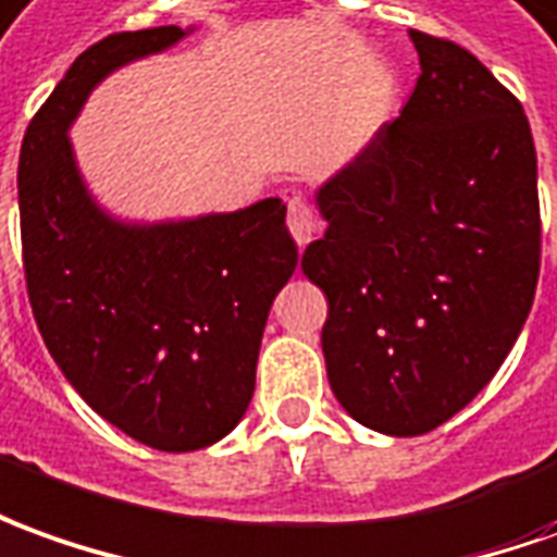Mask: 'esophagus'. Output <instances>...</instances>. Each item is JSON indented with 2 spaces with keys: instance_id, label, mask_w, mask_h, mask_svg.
Listing matches in <instances>:
<instances>
[{
  "instance_id": "1",
  "label": "esophagus",
  "mask_w": 557,
  "mask_h": 557,
  "mask_svg": "<svg viewBox=\"0 0 557 557\" xmlns=\"http://www.w3.org/2000/svg\"><path fill=\"white\" fill-rule=\"evenodd\" d=\"M287 230L297 245H309L318 233V218L312 212V202L306 197L287 199Z\"/></svg>"
}]
</instances>
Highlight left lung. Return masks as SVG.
<instances>
[{
    "label": "left lung",
    "instance_id": "1",
    "mask_svg": "<svg viewBox=\"0 0 557 557\" xmlns=\"http://www.w3.org/2000/svg\"><path fill=\"white\" fill-rule=\"evenodd\" d=\"M421 75L400 117L318 190L302 272L327 297L321 348L348 416L418 436L500 370L540 275L528 114L470 51L409 29Z\"/></svg>",
    "mask_w": 557,
    "mask_h": 557
}]
</instances>
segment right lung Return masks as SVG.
Returning <instances> with one entry per match:
<instances>
[{"instance_id": "right-lung-1", "label": "right lung", "mask_w": 557, "mask_h": 557, "mask_svg": "<svg viewBox=\"0 0 557 557\" xmlns=\"http://www.w3.org/2000/svg\"><path fill=\"white\" fill-rule=\"evenodd\" d=\"M178 38V26H154L90 45L26 126L17 166L38 333L94 412L160 451L212 446L239 424L270 306L297 267L282 199L121 224L81 182L66 129L84 99L109 72Z\"/></svg>"}]
</instances>
